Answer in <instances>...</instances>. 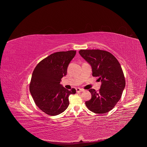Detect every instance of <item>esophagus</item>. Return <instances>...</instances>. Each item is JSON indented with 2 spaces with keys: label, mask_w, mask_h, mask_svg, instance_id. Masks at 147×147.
I'll return each instance as SVG.
<instances>
[{
  "label": "esophagus",
  "mask_w": 147,
  "mask_h": 147,
  "mask_svg": "<svg viewBox=\"0 0 147 147\" xmlns=\"http://www.w3.org/2000/svg\"><path fill=\"white\" fill-rule=\"evenodd\" d=\"M84 91V90L82 89V88H76V91H77V92H82V91Z\"/></svg>",
  "instance_id": "1"
}]
</instances>
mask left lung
Here are the masks:
<instances>
[{
	"mask_svg": "<svg viewBox=\"0 0 147 147\" xmlns=\"http://www.w3.org/2000/svg\"><path fill=\"white\" fill-rule=\"evenodd\" d=\"M79 53L91 65L92 76L102 82L98 91L89 90L91 99L86 102V105L94 113H106L115 107L125 87L121 66L112 54L105 51L81 49Z\"/></svg>",
	"mask_w": 147,
	"mask_h": 147,
	"instance_id": "1",
	"label": "left lung"
}]
</instances>
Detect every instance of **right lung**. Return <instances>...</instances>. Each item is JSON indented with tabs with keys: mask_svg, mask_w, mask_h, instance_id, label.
Wrapping results in <instances>:
<instances>
[{
	"mask_svg": "<svg viewBox=\"0 0 147 147\" xmlns=\"http://www.w3.org/2000/svg\"><path fill=\"white\" fill-rule=\"evenodd\" d=\"M76 51L57 52L41 60L34 69L30 91L36 105L46 114L56 116L69 107V96L76 90H68L60 84Z\"/></svg>",
	"mask_w": 147,
	"mask_h": 147,
	"instance_id": "right-lung-1",
	"label": "right lung"
}]
</instances>
